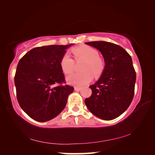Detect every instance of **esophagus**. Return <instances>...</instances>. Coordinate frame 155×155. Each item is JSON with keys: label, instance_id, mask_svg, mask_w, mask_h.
Instances as JSON below:
<instances>
[{"label": "esophagus", "instance_id": "esophagus-1", "mask_svg": "<svg viewBox=\"0 0 155 155\" xmlns=\"http://www.w3.org/2000/svg\"><path fill=\"white\" fill-rule=\"evenodd\" d=\"M81 89H82L81 87H74V90H75L76 91H80Z\"/></svg>", "mask_w": 155, "mask_h": 155}]
</instances>
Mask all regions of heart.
<instances>
[{
  "label": "heart",
  "mask_w": 155,
  "mask_h": 155,
  "mask_svg": "<svg viewBox=\"0 0 155 155\" xmlns=\"http://www.w3.org/2000/svg\"><path fill=\"white\" fill-rule=\"evenodd\" d=\"M72 51L75 59L83 58L81 70L82 72L74 73L67 77V81L71 85L82 87L92 81L93 75L99 77L104 68V62L99 56L96 49L87 45H81L73 48ZM74 61L68 53H65L60 60V67L65 74L72 72Z\"/></svg>",
  "instance_id": "1"
}]
</instances>
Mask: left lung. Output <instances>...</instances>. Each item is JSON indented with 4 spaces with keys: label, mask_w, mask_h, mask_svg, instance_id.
Wrapping results in <instances>:
<instances>
[{
    "label": "left lung",
    "mask_w": 155,
    "mask_h": 155,
    "mask_svg": "<svg viewBox=\"0 0 155 155\" xmlns=\"http://www.w3.org/2000/svg\"><path fill=\"white\" fill-rule=\"evenodd\" d=\"M101 52L105 68L99 80L90 85L92 95L85 100L96 117L112 120L130 106L134 94L136 72L130 55L116 44L105 41L85 43Z\"/></svg>",
    "instance_id": "8db88e82"
}]
</instances>
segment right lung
Here are the masks:
<instances>
[{
  "label": "right lung",
  "mask_w": 155,
  "mask_h": 155,
  "mask_svg": "<svg viewBox=\"0 0 155 155\" xmlns=\"http://www.w3.org/2000/svg\"><path fill=\"white\" fill-rule=\"evenodd\" d=\"M67 45L38 47L27 52L17 65L14 83L22 110L35 121L45 122L65 108L74 87L65 84L60 60Z\"/></svg>",
  "instance_id": "obj_1"
}]
</instances>
